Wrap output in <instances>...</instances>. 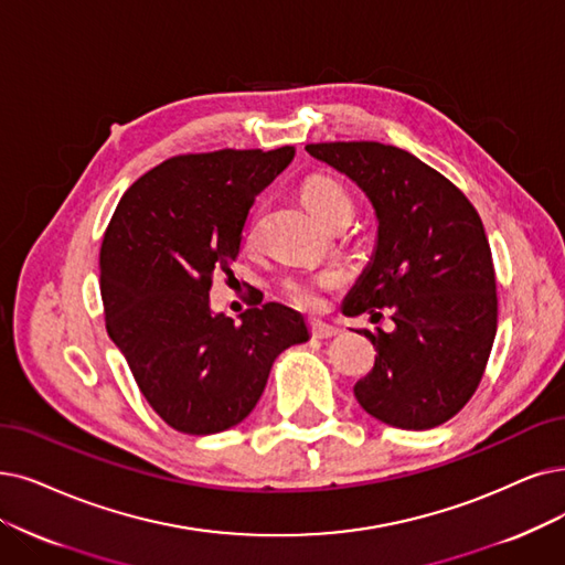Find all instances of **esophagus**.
<instances>
[{"label":"esophagus","mask_w":565,"mask_h":565,"mask_svg":"<svg viewBox=\"0 0 565 565\" xmlns=\"http://www.w3.org/2000/svg\"><path fill=\"white\" fill-rule=\"evenodd\" d=\"M310 331H312L315 338H331V335H335V333H341V329L333 327V324H327V322H322V320H312Z\"/></svg>","instance_id":"34e87169"}]
</instances>
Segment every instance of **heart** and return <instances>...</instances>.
<instances>
[{"instance_id":"obj_1","label":"heart","mask_w":565,"mask_h":565,"mask_svg":"<svg viewBox=\"0 0 565 565\" xmlns=\"http://www.w3.org/2000/svg\"><path fill=\"white\" fill-rule=\"evenodd\" d=\"M301 199L310 215L322 222L324 227H331L338 220H350L354 213V201L343 183H338L335 178L315 173L308 175L301 185ZM335 287L333 276H320V278H295L287 280L285 289L287 297L301 308L315 310L322 306V291Z\"/></svg>"}]
</instances>
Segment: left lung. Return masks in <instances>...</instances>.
<instances>
[{
	"instance_id": "left-lung-1",
	"label": "left lung",
	"mask_w": 565,
	"mask_h": 565,
	"mask_svg": "<svg viewBox=\"0 0 565 565\" xmlns=\"http://www.w3.org/2000/svg\"><path fill=\"white\" fill-rule=\"evenodd\" d=\"M371 201L377 220L373 255L343 301L369 331L375 364L354 385L371 417L408 431L455 417L476 394L495 338V276L478 211L436 169L408 150L375 141L310 143Z\"/></svg>"
}]
</instances>
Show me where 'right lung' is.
Segmentation results:
<instances>
[{
    "label": "right lung",
    "mask_w": 565,
    "mask_h": 565,
    "mask_svg": "<svg viewBox=\"0 0 565 565\" xmlns=\"http://www.w3.org/2000/svg\"><path fill=\"white\" fill-rule=\"evenodd\" d=\"M295 152L171 157L110 217L99 255L106 329L150 408L180 434L211 436L243 422L276 356L310 338L295 308L268 301L234 322L209 297L217 270L232 274L255 196Z\"/></svg>",
    "instance_id": "obj_1"
}]
</instances>
